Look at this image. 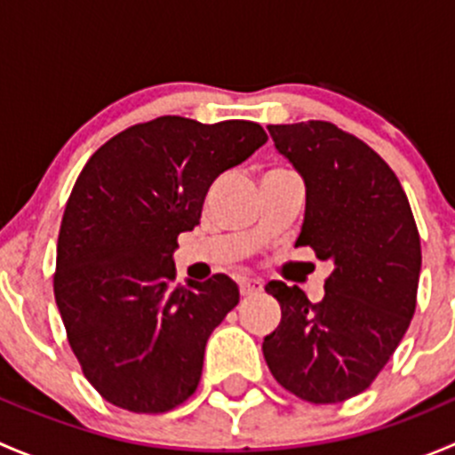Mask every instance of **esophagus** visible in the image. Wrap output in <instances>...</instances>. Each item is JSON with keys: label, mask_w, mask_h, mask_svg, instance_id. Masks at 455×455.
Returning a JSON list of instances; mask_svg holds the SVG:
<instances>
[{"label": "esophagus", "mask_w": 455, "mask_h": 455, "mask_svg": "<svg viewBox=\"0 0 455 455\" xmlns=\"http://www.w3.org/2000/svg\"><path fill=\"white\" fill-rule=\"evenodd\" d=\"M259 291H261V282H259V279H242V282H240L242 297L257 295V292H259Z\"/></svg>", "instance_id": "obj_1"}]
</instances>
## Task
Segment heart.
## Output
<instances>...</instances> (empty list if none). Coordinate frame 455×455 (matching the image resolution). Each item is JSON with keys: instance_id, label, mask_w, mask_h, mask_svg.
<instances>
[{"instance_id": "1", "label": "heart", "mask_w": 455, "mask_h": 455, "mask_svg": "<svg viewBox=\"0 0 455 455\" xmlns=\"http://www.w3.org/2000/svg\"><path fill=\"white\" fill-rule=\"evenodd\" d=\"M277 172H286V169H270L268 173H277Z\"/></svg>"}]
</instances>
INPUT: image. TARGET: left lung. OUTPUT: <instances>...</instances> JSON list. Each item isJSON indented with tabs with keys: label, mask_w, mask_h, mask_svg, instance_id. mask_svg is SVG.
I'll list each match as a JSON object with an SVG mask.
<instances>
[{
	"label": "left lung",
	"mask_w": 455,
	"mask_h": 455,
	"mask_svg": "<svg viewBox=\"0 0 455 455\" xmlns=\"http://www.w3.org/2000/svg\"><path fill=\"white\" fill-rule=\"evenodd\" d=\"M306 185L297 246L332 264L319 304L268 282L282 321L261 350L282 387L315 405L368 389L416 310L420 237L396 173L371 147L325 121L268 125Z\"/></svg>",
	"instance_id": "8db88e82"
}]
</instances>
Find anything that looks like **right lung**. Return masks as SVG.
<instances>
[{"label": "right lung", "mask_w": 455, "mask_h": 455, "mask_svg": "<svg viewBox=\"0 0 455 455\" xmlns=\"http://www.w3.org/2000/svg\"><path fill=\"white\" fill-rule=\"evenodd\" d=\"M266 140L251 121L160 116L109 139L76 178L54 299L85 379L112 405L163 414L198 387L206 339L240 291L222 273L173 286V251L215 178Z\"/></svg>", "instance_id": "add662e5"}]
</instances>
